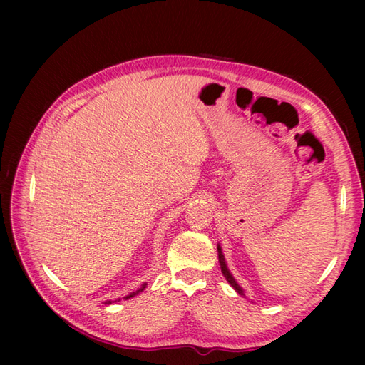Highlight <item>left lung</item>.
<instances>
[{"label":"left lung","mask_w":365,"mask_h":365,"mask_svg":"<svg viewBox=\"0 0 365 365\" xmlns=\"http://www.w3.org/2000/svg\"><path fill=\"white\" fill-rule=\"evenodd\" d=\"M217 252H219V263H220V271H222V274H224V277L228 280V283L233 286V288L240 294V295H244V291L240 289V286L236 283V280L233 279V275L230 274V271H228V268H227V264H225V259H224V254H222V251H220V247H217Z\"/></svg>","instance_id":"1"}]
</instances>
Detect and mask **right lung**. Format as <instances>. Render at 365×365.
<instances>
[{
	"instance_id": "1",
	"label": "right lung",
	"mask_w": 365,
	"mask_h": 365,
	"mask_svg": "<svg viewBox=\"0 0 365 365\" xmlns=\"http://www.w3.org/2000/svg\"><path fill=\"white\" fill-rule=\"evenodd\" d=\"M145 288H146V284H143V286H141V288H140V289H138V291H135V292H132V294H129V295H128V297H126V300H128V298H130V297H134V295H137V294H140V292H141V291H143V289H145ZM108 303H111V302H108Z\"/></svg>"
}]
</instances>
